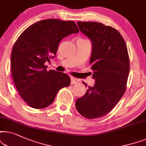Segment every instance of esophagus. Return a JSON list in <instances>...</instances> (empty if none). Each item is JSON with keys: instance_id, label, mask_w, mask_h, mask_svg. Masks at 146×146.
I'll list each match as a JSON object with an SVG mask.
<instances>
[{"instance_id": "esophagus-1", "label": "esophagus", "mask_w": 146, "mask_h": 146, "mask_svg": "<svg viewBox=\"0 0 146 146\" xmlns=\"http://www.w3.org/2000/svg\"><path fill=\"white\" fill-rule=\"evenodd\" d=\"M71 83L72 85L77 84V83H78V81H77L76 79L73 78V77H71Z\"/></svg>"}]
</instances>
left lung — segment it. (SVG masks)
Returning <instances> with one entry per match:
<instances>
[{
    "instance_id": "obj_1",
    "label": "left lung",
    "mask_w": 146,
    "mask_h": 146,
    "mask_svg": "<svg viewBox=\"0 0 146 146\" xmlns=\"http://www.w3.org/2000/svg\"><path fill=\"white\" fill-rule=\"evenodd\" d=\"M77 25L92 43L89 63L96 83L77 99L75 107L87 119L102 117L113 109L125 91L129 72L127 48L121 34L111 27L97 22Z\"/></svg>"
}]
</instances>
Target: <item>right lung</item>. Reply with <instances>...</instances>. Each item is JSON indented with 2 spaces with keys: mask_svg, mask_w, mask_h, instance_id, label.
Masks as SVG:
<instances>
[{
  "mask_svg": "<svg viewBox=\"0 0 146 146\" xmlns=\"http://www.w3.org/2000/svg\"><path fill=\"white\" fill-rule=\"evenodd\" d=\"M79 31L73 21L45 19L25 29L15 42L11 73L21 97L31 108H46L60 89L70 85L67 74L52 69L47 71L44 63L55 57L64 37Z\"/></svg>",
  "mask_w": 146,
  "mask_h": 146,
  "instance_id": "right-lung-1",
  "label": "right lung"
}]
</instances>
